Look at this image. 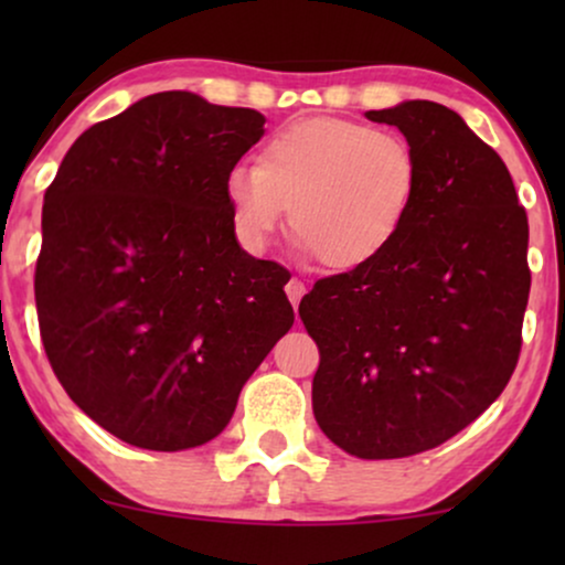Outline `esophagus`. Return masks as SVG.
I'll return each mask as SVG.
<instances>
[{"mask_svg": "<svg viewBox=\"0 0 565 565\" xmlns=\"http://www.w3.org/2000/svg\"><path fill=\"white\" fill-rule=\"evenodd\" d=\"M285 292H288V298H290V303H292V308H296L298 303H300V298L306 296V285L298 280V277H290L288 280V285H285Z\"/></svg>", "mask_w": 565, "mask_h": 565, "instance_id": "1", "label": "esophagus"}]
</instances>
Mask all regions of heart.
<instances>
[{
	"mask_svg": "<svg viewBox=\"0 0 565 565\" xmlns=\"http://www.w3.org/2000/svg\"><path fill=\"white\" fill-rule=\"evenodd\" d=\"M419 192L412 143L362 122L298 120L277 130L259 164H234L223 180L231 221L249 246H265L288 209L290 234L329 269L381 257L404 228Z\"/></svg>",
	"mask_w": 565,
	"mask_h": 565,
	"instance_id": "1",
	"label": "heart"
}]
</instances>
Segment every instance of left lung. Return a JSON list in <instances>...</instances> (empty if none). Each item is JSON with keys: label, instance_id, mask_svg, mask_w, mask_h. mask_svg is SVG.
<instances>
[{"label": "left lung", "instance_id": "1", "mask_svg": "<svg viewBox=\"0 0 565 565\" xmlns=\"http://www.w3.org/2000/svg\"><path fill=\"white\" fill-rule=\"evenodd\" d=\"M396 126L419 192L388 249L300 300L319 344L313 416L365 460L431 450L478 419L514 373L530 296L527 213L512 174L450 107L406 99Z\"/></svg>", "mask_w": 565, "mask_h": 565}]
</instances>
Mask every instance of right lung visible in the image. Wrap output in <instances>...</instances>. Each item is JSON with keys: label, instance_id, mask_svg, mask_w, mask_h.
<instances>
[{"label": "right lung", "instance_id": "1", "mask_svg": "<svg viewBox=\"0 0 565 565\" xmlns=\"http://www.w3.org/2000/svg\"><path fill=\"white\" fill-rule=\"evenodd\" d=\"M265 120L159 92L84 130L45 190V354L68 398L122 443H211L292 327L288 269L242 249L223 195Z\"/></svg>", "mask_w": 565, "mask_h": 565}]
</instances>
